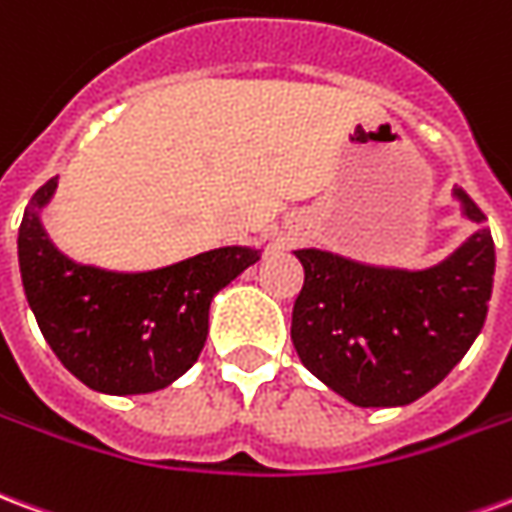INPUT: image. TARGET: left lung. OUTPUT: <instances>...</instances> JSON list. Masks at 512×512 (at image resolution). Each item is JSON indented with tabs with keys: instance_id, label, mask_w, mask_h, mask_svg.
Instances as JSON below:
<instances>
[{
	"instance_id": "8db88e82",
	"label": "left lung",
	"mask_w": 512,
	"mask_h": 512,
	"mask_svg": "<svg viewBox=\"0 0 512 512\" xmlns=\"http://www.w3.org/2000/svg\"><path fill=\"white\" fill-rule=\"evenodd\" d=\"M464 215H486L455 188ZM305 283L292 341L302 365L354 406H404L453 371L483 330L494 289V240L480 229L428 270L368 267L327 251H294Z\"/></svg>"
}]
</instances>
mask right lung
Segmentation results:
<instances>
[{"instance_id":"1","label":"right lung","mask_w":512,"mask_h":512,"mask_svg":"<svg viewBox=\"0 0 512 512\" xmlns=\"http://www.w3.org/2000/svg\"><path fill=\"white\" fill-rule=\"evenodd\" d=\"M48 179L18 229V264L37 327L62 365L111 395L169 387L199 360L212 297L259 261L253 248H218L152 272H108L54 248L40 210L54 196Z\"/></svg>"}]
</instances>
